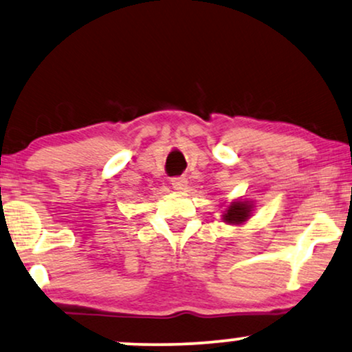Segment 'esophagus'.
<instances>
[{"instance_id":"34e87169","label":"esophagus","mask_w":352,"mask_h":352,"mask_svg":"<svg viewBox=\"0 0 352 352\" xmlns=\"http://www.w3.org/2000/svg\"><path fill=\"white\" fill-rule=\"evenodd\" d=\"M172 188L177 190V191H184L186 188V179L184 177H175V179H172Z\"/></svg>"}]
</instances>
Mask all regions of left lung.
I'll list each match as a JSON object with an SVG mask.
<instances>
[{
    "label": "left lung",
    "instance_id": "obj_1",
    "mask_svg": "<svg viewBox=\"0 0 352 352\" xmlns=\"http://www.w3.org/2000/svg\"><path fill=\"white\" fill-rule=\"evenodd\" d=\"M251 214H252V204L250 203V201L238 199V201H233V203L228 204V208L223 210L222 220L225 223L241 225L251 217Z\"/></svg>",
    "mask_w": 352,
    "mask_h": 352
}]
</instances>
